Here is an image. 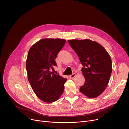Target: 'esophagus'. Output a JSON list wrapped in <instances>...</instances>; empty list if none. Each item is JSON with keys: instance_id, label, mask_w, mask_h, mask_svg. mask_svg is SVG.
Here are the masks:
<instances>
[{"instance_id": "34e87169", "label": "esophagus", "mask_w": 129, "mask_h": 129, "mask_svg": "<svg viewBox=\"0 0 129 129\" xmlns=\"http://www.w3.org/2000/svg\"><path fill=\"white\" fill-rule=\"evenodd\" d=\"M75 76H76V74H75V73H74V74H72V75H70V77L71 78H74Z\"/></svg>"}]
</instances>
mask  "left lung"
<instances>
[{
  "mask_svg": "<svg viewBox=\"0 0 129 129\" xmlns=\"http://www.w3.org/2000/svg\"><path fill=\"white\" fill-rule=\"evenodd\" d=\"M84 67L85 82L80 91L88 98H95L106 89L112 72L110 56L104 47L89 39L69 40Z\"/></svg>",
  "mask_w": 129,
  "mask_h": 129,
  "instance_id": "1",
  "label": "left lung"
}]
</instances>
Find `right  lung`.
I'll return each instance as SVG.
<instances>
[{"mask_svg": "<svg viewBox=\"0 0 129 129\" xmlns=\"http://www.w3.org/2000/svg\"><path fill=\"white\" fill-rule=\"evenodd\" d=\"M65 42L62 39H43L29 51L25 64L28 80L37 97L44 102L57 101L64 91L67 79L50 70L56 66L55 59Z\"/></svg>", "mask_w": 129, "mask_h": 129, "instance_id": "add662e5", "label": "right lung"}]
</instances>
